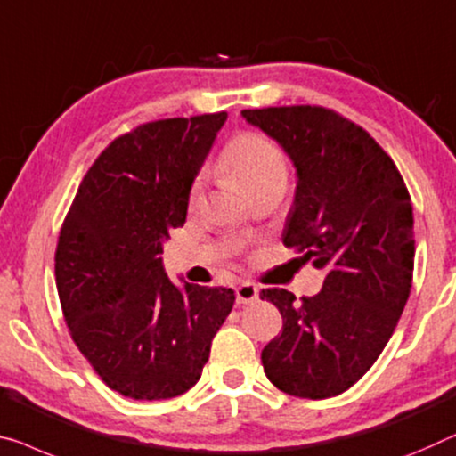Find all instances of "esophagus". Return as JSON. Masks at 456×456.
Segmentation results:
<instances>
[{"label": "esophagus", "mask_w": 456, "mask_h": 456, "mask_svg": "<svg viewBox=\"0 0 456 456\" xmlns=\"http://www.w3.org/2000/svg\"><path fill=\"white\" fill-rule=\"evenodd\" d=\"M236 301L238 304H255L258 301V287L250 281H244L236 287Z\"/></svg>", "instance_id": "esophagus-1"}]
</instances>
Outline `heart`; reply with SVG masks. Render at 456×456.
<instances>
[{"label": "heart", "mask_w": 456, "mask_h": 456, "mask_svg": "<svg viewBox=\"0 0 456 456\" xmlns=\"http://www.w3.org/2000/svg\"><path fill=\"white\" fill-rule=\"evenodd\" d=\"M222 165L244 191L273 181H287V159L283 151L258 132H240L222 151ZM201 177L195 179L189 201L200 198Z\"/></svg>", "instance_id": "b5f03b06"}]
</instances>
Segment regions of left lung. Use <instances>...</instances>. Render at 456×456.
I'll return each mask as SVG.
<instances>
[{
  "mask_svg": "<svg viewBox=\"0 0 456 456\" xmlns=\"http://www.w3.org/2000/svg\"><path fill=\"white\" fill-rule=\"evenodd\" d=\"M297 171L283 244L324 269L322 291L263 289L283 332L263 348L269 381L326 399L361 379L394 334L414 275L411 198L391 157L359 124L322 106L242 110Z\"/></svg>",
  "mask_w": 456,
  "mask_h": 456,
  "instance_id": "8db88e82",
  "label": "left lung"
}]
</instances>
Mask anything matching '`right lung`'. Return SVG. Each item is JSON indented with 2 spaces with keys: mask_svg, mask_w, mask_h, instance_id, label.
<instances>
[{
  "mask_svg": "<svg viewBox=\"0 0 456 456\" xmlns=\"http://www.w3.org/2000/svg\"><path fill=\"white\" fill-rule=\"evenodd\" d=\"M224 122L226 111L169 118L111 140L62 222L54 252L62 316L89 365L124 397L191 389L232 312V289L177 287L160 261Z\"/></svg>",
  "mask_w": 456,
  "mask_h": 456,
  "instance_id": "right-lung-1",
  "label": "right lung"
}]
</instances>
